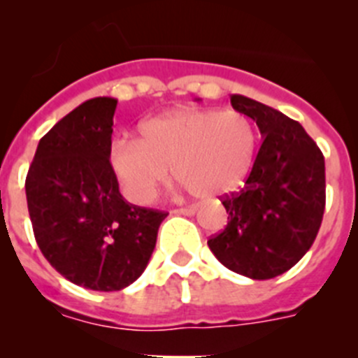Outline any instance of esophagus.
<instances>
[{"mask_svg":"<svg viewBox=\"0 0 358 358\" xmlns=\"http://www.w3.org/2000/svg\"><path fill=\"white\" fill-rule=\"evenodd\" d=\"M195 211H197V208L189 206V208H179V210H176L173 213H177V215H195Z\"/></svg>","mask_w":358,"mask_h":358,"instance_id":"obj_1","label":"esophagus"}]
</instances>
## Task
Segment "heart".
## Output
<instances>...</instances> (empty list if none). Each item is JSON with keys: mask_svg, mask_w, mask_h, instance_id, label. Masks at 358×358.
Segmentation results:
<instances>
[{"mask_svg": "<svg viewBox=\"0 0 358 358\" xmlns=\"http://www.w3.org/2000/svg\"><path fill=\"white\" fill-rule=\"evenodd\" d=\"M140 134L115 140L107 152L123 194L136 204L154 201L169 166L199 199L235 192L252 166L256 132L240 110L173 109L141 123Z\"/></svg>", "mask_w": 358, "mask_h": 358, "instance_id": "1", "label": "heart"}]
</instances>
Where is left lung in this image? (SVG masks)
<instances>
[{
	"label": "left lung",
	"instance_id": "obj_1",
	"mask_svg": "<svg viewBox=\"0 0 358 358\" xmlns=\"http://www.w3.org/2000/svg\"><path fill=\"white\" fill-rule=\"evenodd\" d=\"M231 106L256 122L264 141L242 192L222 201L226 229L208 245L233 273L271 280L301 260L317 236L324 157L301 123L280 110L243 94H231Z\"/></svg>",
	"mask_w": 358,
	"mask_h": 358
}]
</instances>
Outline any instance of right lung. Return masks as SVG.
<instances>
[{"instance_id":"right-lung-1","label":"right lung","mask_w":358,"mask_h":358,"mask_svg":"<svg viewBox=\"0 0 358 358\" xmlns=\"http://www.w3.org/2000/svg\"><path fill=\"white\" fill-rule=\"evenodd\" d=\"M118 100H85L37 145L27 202L37 245L57 273L78 287L122 290L143 274L164 211L129 204L107 152Z\"/></svg>"}]
</instances>
